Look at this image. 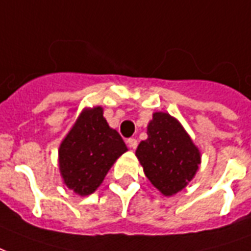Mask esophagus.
Listing matches in <instances>:
<instances>
[{
    "label": "esophagus",
    "mask_w": 251,
    "mask_h": 251,
    "mask_svg": "<svg viewBox=\"0 0 251 251\" xmlns=\"http://www.w3.org/2000/svg\"><path fill=\"white\" fill-rule=\"evenodd\" d=\"M127 145H129V148H131V149H136L137 145H138V142H137L136 138H129V140H127Z\"/></svg>",
    "instance_id": "34e87169"
}]
</instances>
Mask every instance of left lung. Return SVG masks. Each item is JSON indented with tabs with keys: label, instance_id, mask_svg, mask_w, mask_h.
Masks as SVG:
<instances>
[{
	"label": "left lung",
	"instance_id": "8db88e82",
	"mask_svg": "<svg viewBox=\"0 0 251 251\" xmlns=\"http://www.w3.org/2000/svg\"><path fill=\"white\" fill-rule=\"evenodd\" d=\"M148 138L136 156L149 181L164 195L184 189L199 169L201 154L177 118L156 111L148 124Z\"/></svg>",
	"mask_w": 251,
	"mask_h": 251
}]
</instances>
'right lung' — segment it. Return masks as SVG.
Returning <instances> with one entry per match:
<instances>
[{
    "instance_id": "obj_1",
    "label": "right lung",
    "mask_w": 251,
    "mask_h": 251,
    "mask_svg": "<svg viewBox=\"0 0 251 251\" xmlns=\"http://www.w3.org/2000/svg\"><path fill=\"white\" fill-rule=\"evenodd\" d=\"M127 151L103 107H86L59 147V171L67 188L79 196L95 192L117 158Z\"/></svg>"
}]
</instances>
